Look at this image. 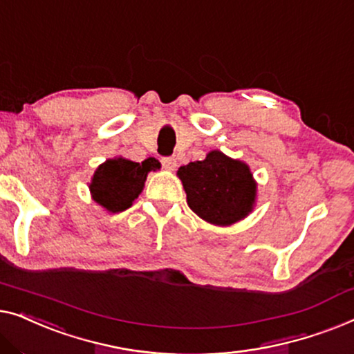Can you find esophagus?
<instances>
[{"label":"esophagus","instance_id":"obj_1","mask_svg":"<svg viewBox=\"0 0 354 354\" xmlns=\"http://www.w3.org/2000/svg\"><path fill=\"white\" fill-rule=\"evenodd\" d=\"M162 167L165 168V170L173 171L176 168V158L175 157H163L162 158Z\"/></svg>","mask_w":354,"mask_h":354}]
</instances>
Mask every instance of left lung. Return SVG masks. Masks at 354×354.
I'll list each match as a JSON object with an SVG mask.
<instances>
[{"label":"left lung","mask_w":354,"mask_h":354,"mask_svg":"<svg viewBox=\"0 0 354 354\" xmlns=\"http://www.w3.org/2000/svg\"><path fill=\"white\" fill-rule=\"evenodd\" d=\"M191 210L212 225L229 226L253 210L257 183L247 163L220 151L178 170Z\"/></svg>","instance_id":"8db88e82"}]
</instances>
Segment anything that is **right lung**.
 <instances>
[{
    "instance_id": "right-lung-1",
    "label": "right lung",
    "mask_w": 354,
    "mask_h": 354,
    "mask_svg": "<svg viewBox=\"0 0 354 354\" xmlns=\"http://www.w3.org/2000/svg\"><path fill=\"white\" fill-rule=\"evenodd\" d=\"M160 168L157 158L149 157L138 163L123 157L109 158L94 171L89 191L94 202L111 213L127 210L142 192L147 173Z\"/></svg>"
}]
</instances>
